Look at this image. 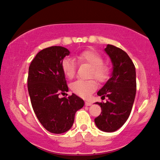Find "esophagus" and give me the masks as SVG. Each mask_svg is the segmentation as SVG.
I'll use <instances>...</instances> for the list:
<instances>
[{
  "label": "esophagus",
  "mask_w": 160,
  "mask_h": 160,
  "mask_svg": "<svg viewBox=\"0 0 160 160\" xmlns=\"http://www.w3.org/2000/svg\"><path fill=\"white\" fill-rule=\"evenodd\" d=\"M85 105H86V106H91L92 102H85Z\"/></svg>",
  "instance_id": "34e87169"
}]
</instances>
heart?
<instances>
[{"mask_svg":"<svg viewBox=\"0 0 160 160\" xmlns=\"http://www.w3.org/2000/svg\"><path fill=\"white\" fill-rule=\"evenodd\" d=\"M76 59L80 63H86L92 67L90 78H94L99 82H103L109 76V69L103 64V58L94 51L88 50L81 52L76 56ZM61 68L67 78H73L76 71V66L74 60L64 58L61 63ZM97 84L93 80H78L71 84V90L73 92L82 97H88L96 90Z\"/></svg>","mask_w":160,"mask_h":160,"instance_id":"obj_1","label":"heart"}]
</instances>
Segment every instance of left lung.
Wrapping results in <instances>:
<instances>
[{"instance_id": "8db88e82", "label": "left lung", "mask_w": 160, "mask_h": 160, "mask_svg": "<svg viewBox=\"0 0 160 160\" xmlns=\"http://www.w3.org/2000/svg\"><path fill=\"white\" fill-rule=\"evenodd\" d=\"M104 51L112 63V72L97 92L102 97H108V100L95 103L101 107L102 113L94 123L99 130L110 132L120 128L129 117L136 93V72L125 51L110 44Z\"/></svg>"}]
</instances>
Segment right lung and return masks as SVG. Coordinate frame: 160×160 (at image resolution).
<instances>
[{"label":"right lung","mask_w":160,"mask_h":160,"mask_svg":"<svg viewBox=\"0 0 160 160\" xmlns=\"http://www.w3.org/2000/svg\"><path fill=\"white\" fill-rule=\"evenodd\" d=\"M69 54V50L62 47L46 48L37 54L29 67L28 88L32 108L44 128L52 133L69 131L75 113L85 104L73 93L68 98L58 97L68 92L61 63Z\"/></svg>","instance_id":"1"}]
</instances>
